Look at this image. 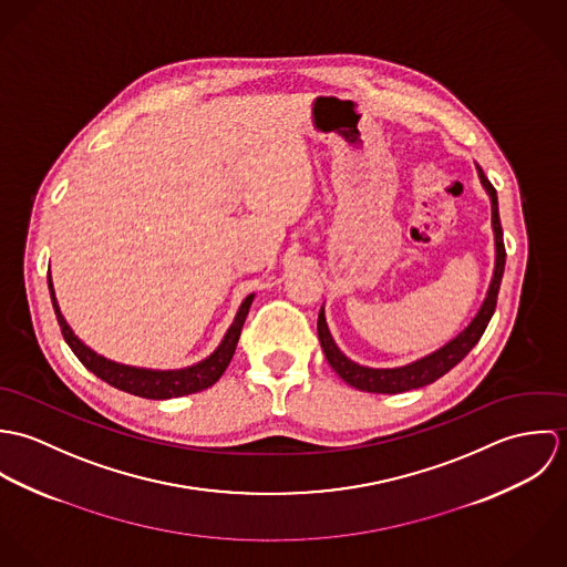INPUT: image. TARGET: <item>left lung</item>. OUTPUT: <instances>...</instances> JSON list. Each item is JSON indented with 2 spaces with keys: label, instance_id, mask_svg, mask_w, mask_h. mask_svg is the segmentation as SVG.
Returning <instances> with one entry per match:
<instances>
[{
  "label": "left lung",
  "instance_id": "left-lung-1",
  "mask_svg": "<svg viewBox=\"0 0 567 567\" xmlns=\"http://www.w3.org/2000/svg\"><path fill=\"white\" fill-rule=\"evenodd\" d=\"M481 185L485 187L488 203H491V231H493V248H495V259H493V275L486 288L485 299L476 312V317L470 321V324L458 331L452 340H447L443 347L434 349L432 353L416 358L402 367H391V369H375V367H364L347 358L340 347L336 344L329 324L324 319V306L319 312V340L323 347L324 358L329 367L353 389L367 391V393H384V395H395V393H405L410 389H421L439 378H443L447 371H452L481 340L485 333L486 324L491 321L495 312V301L499 292V281L504 275V261H506V250L502 243V225H499V214H497V194L493 185L488 183L485 172L476 165Z\"/></svg>",
  "mask_w": 567,
  "mask_h": 567
}]
</instances>
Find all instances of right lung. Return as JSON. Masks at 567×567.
<instances>
[{"label":"right lung","mask_w":567,"mask_h":567,"mask_svg":"<svg viewBox=\"0 0 567 567\" xmlns=\"http://www.w3.org/2000/svg\"><path fill=\"white\" fill-rule=\"evenodd\" d=\"M48 286H50L52 306H54L56 319L61 324L63 338L70 344V349L76 353V358L81 360L82 364L93 375H97L100 380L111 384L113 389H120L124 393L146 398V400H172V398L192 395V393H198V391H205V389L214 386L220 380V375L225 373V369L229 367V362L236 353L248 308L255 299V295H248L244 299L236 317H234V323L229 324L220 344L205 360H200L196 364H189V367H183V369H146V367H133V364H122V362L109 360V358L100 355L97 351H93L91 347H86L81 338L74 333V329L70 327V323L63 317V312H61L50 272H48Z\"/></svg>","instance_id":"1"}]
</instances>
